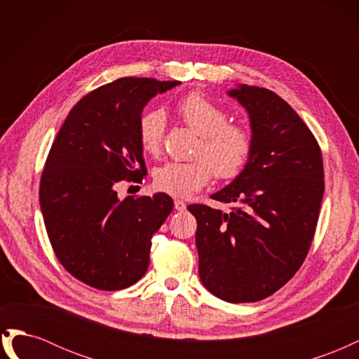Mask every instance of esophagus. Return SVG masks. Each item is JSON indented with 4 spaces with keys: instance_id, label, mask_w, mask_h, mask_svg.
Returning <instances> with one entry per match:
<instances>
[{
    "instance_id": "obj_1",
    "label": "esophagus",
    "mask_w": 359,
    "mask_h": 359,
    "mask_svg": "<svg viewBox=\"0 0 359 359\" xmlns=\"http://www.w3.org/2000/svg\"><path fill=\"white\" fill-rule=\"evenodd\" d=\"M173 205H175L177 211H186V208H187V205L184 201H175V202H173Z\"/></svg>"
}]
</instances>
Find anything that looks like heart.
<instances>
[{
    "label": "heart",
    "instance_id": "b5f03b06",
    "mask_svg": "<svg viewBox=\"0 0 359 359\" xmlns=\"http://www.w3.org/2000/svg\"><path fill=\"white\" fill-rule=\"evenodd\" d=\"M178 114L199 142L191 161H168L154 170V187L173 198H189L219 178H233L247 165L252 136L243 126L227 123V114L203 94L193 93L180 102ZM166 116L154 109L139 119V142L148 154H158L165 136Z\"/></svg>",
    "mask_w": 359,
    "mask_h": 359
}]
</instances>
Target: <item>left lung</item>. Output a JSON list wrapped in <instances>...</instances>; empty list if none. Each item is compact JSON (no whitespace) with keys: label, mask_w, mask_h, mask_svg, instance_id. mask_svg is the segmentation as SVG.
<instances>
[{"label":"left lung","mask_w":359,"mask_h":359,"mask_svg":"<svg viewBox=\"0 0 359 359\" xmlns=\"http://www.w3.org/2000/svg\"><path fill=\"white\" fill-rule=\"evenodd\" d=\"M226 94L245 109L253 147L244 169L211 198L238 206L189 211L198 220L202 285L223 301L255 302L285 286L307 256L323 196L322 154L276 93L238 83Z\"/></svg>","instance_id":"obj_1"}]
</instances>
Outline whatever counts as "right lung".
I'll return each instance as SVG.
<instances>
[{"label": "right lung", "mask_w": 359, "mask_h": 359, "mask_svg": "<svg viewBox=\"0 0 359 359\" xmlns=\"http://www.w3.org/2000/svg\"><path fill=\"white\" fill-rule=\"evenodd\" d=\"M178 81L121 78L70 111L53 140L40 182L43 220L61 265L85 285L118 290L149 265L151 236L173 208L166 193L118 198L115 186L147 172L139 119Z\"/></svg>", "instance_id": "add662e5"}]
</instances>
